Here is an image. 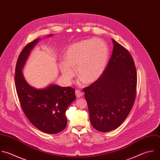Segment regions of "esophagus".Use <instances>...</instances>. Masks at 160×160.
<instances>
[{"label": "esophagus", "mask_w": 160, "mask_h": 160, "mask_svg": "<svg viewBox=\"0 0 160 160\" xmlns=\"http://www.w3.org/2000/svg\"><path fill=\"white\" fill-rule=\"evenodd\" d=\"M83 92H82L81 91H80V90H77L76 91H75V95H76V96H77V98H80V97H82V96H83Z\"/></svg>", "instance_id": "1"}]
</instances>
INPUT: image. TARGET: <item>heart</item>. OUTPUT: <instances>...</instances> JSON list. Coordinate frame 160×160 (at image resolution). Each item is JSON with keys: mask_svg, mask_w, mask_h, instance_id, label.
<instances>
[{"mask_svg": "<svg viewBox=\"0 0 160 160\" xmlns=\"http://www.w3.org/2000/svg\"><path fill=\"white\" fill-rule=\"evenodd\" d=\"M110 56L107 43L100 38L85 39L68 45L59 68L65 82L71 83L75 70L80 82L91 84L103 75Z\"/></svg>", "mask_w": 160, "mask_h": 160, "instance_id": "b5f03b06", "label": "heart"}]
</instances>
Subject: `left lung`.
Returning a JSON list of instances; mask_svg holds the SVG:
<instances>
[{"instance_id": "8db88e82", "label": "left lung", "mask_w": 160, "mask_h": 160, "mask_svg": "<svg viewBox=\"0 0 160 160\" xmlns=\"http://www.w3.org/2000/svg\"><path fill=\"white\" fill-rule=\"evenodd\" d=\"M112 57L101 77L83 88L92 126L101 132L120 127L136 97L137 75L128 51L114 39Z\"/></svg>"}]
</instances>
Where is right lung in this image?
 <instances>
[{
    "mask_svg": "<svg viewBox=\"0 0 160 160\" xmlns=\"http://www.w3.org/2000/svg\"><path fill=\"white\" fill-rule=\"evenodd\" d=\"M40 40V38L35 40L21 52L15 68V88L22 110L31 123L44 133L56 134L67 126L65 112L76 98L75 92L70 87H62L55 84L38 89L27 82L22 70L31 52Z\"/></svg>",
    "mask_w": 160,
    "mask_h": 160,
    "instance_id": "obj_1",
    "label": "right lung"
}]
</instances>
